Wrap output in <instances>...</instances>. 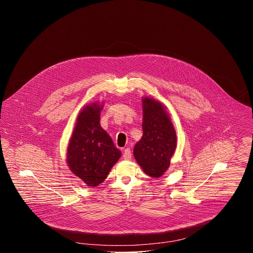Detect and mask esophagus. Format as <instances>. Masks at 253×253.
Returning <instances> with one entry per match:
<instances>
[{
	"label": "esophagus",
	"mask_w": 253,
	"mask_h": 253,
	"mask_svg": "<svg viewBox=\"0 0 253 253\" xmlns=\"http://www.w3.org/2000/svg\"><path fill=\"white\" fill-rule=\"evenodd\" d=\"M123 158L126 161H129L131 159V151L129 148H126L124 150V154H123Z\"/></svg>",
	"instance_id": "1"
}]
</instances>
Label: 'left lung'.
<instances>
[{
	"label": "left lung",
	"instance_id": "8db88e82",
	"mask_svg": "<svg viewBox=\"0 0 253 253\" xmlns=\"http://www.w3.org/2000/svg\"><path fill=\"white\" fill-rule=\"evenodd\" d=\"M143 135L135 144L137 164L151 177H161L169 168L176 149V132L165 106L149 97L142 98Z\"/></svg>",
	"mask_w": 253,
	"mask_h": 253
}]
</instances>
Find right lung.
<instances>
[{
	"label": "right lung",
	"instance_id": "obj_1",
	"mask_svg": "<svg viewBox=\"0 0 253 253\" xmlns=\"http://www.w3.org/2000/svg\"><path fill=\"white\" fill-rule=\"evenodd\" d=\"M103 105L93 102L80 112L67 148V164L86 186L95 187L106 179L122 153L100 126Z\"/></svg>",
	"mask_w": 253,
	"mask_h": 253
}]
</instances>
